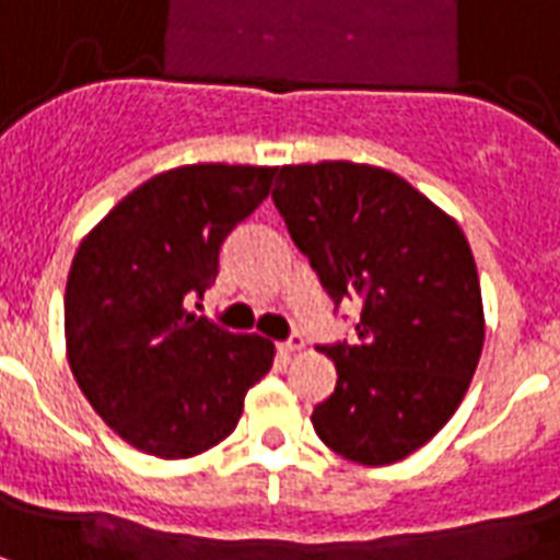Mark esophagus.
<instances>
[{
	"mask_svg": "<svg viewBox=\"0 0 560 560\" xmlns=\"http://www.w3.org/2000/svg\"><path fill=\"white\" fill-rule=\"evenodd\" d=\"M303 345H306V341H303L301 332L292 329V332H289V339L280 341V350H283V353H294V350H303Z\"/></svg>",
	"mask_w": 560,
	"mask_h": 560,
	"instance_id": "34e87169",
	"label": "esophagus"
}]
</instances>
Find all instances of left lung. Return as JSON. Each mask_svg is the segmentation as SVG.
<instances>
[{"mask_svg": "<svg viewBox=\"0 0 560 560\" xmlns=\"http://www.w3.org/2000/svg\"><path fill=\"white\" fill-rule=\"evenodd\" d=\"M275 207L357 339L320 345L339 371L312 411L329 450L392 465L453 418L485 341L482 292L465 233L385 168L315 163L277 168Z\"/></svg>", "mask_w": 560, "mask_h": 560, "instance_id": "left-lung-1", "label": "left lung"}]
</instances>
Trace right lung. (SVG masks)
I'll list each match as a JSON object with an SVG mask.
<instances>
[{
	"instance_id": "1",
	"label": "right lung",
	"mask_w": 560,
	"mask_h": 560,
	"mask_svg": "<svg viewBox=\"0 0 560 560\" xmlns=\"http://www.w3.org/2000/svg\"><path fill=\"white\" fill-rule=\"evenodd\" d=\"M275 172H163L75 250L63 298L69 365L104 423L149 456L189 458L224 441L250 385L271 371V341L228 332L189 301L215 283L221 245L266 201Z\"/></svg>"
}]
</instances>
